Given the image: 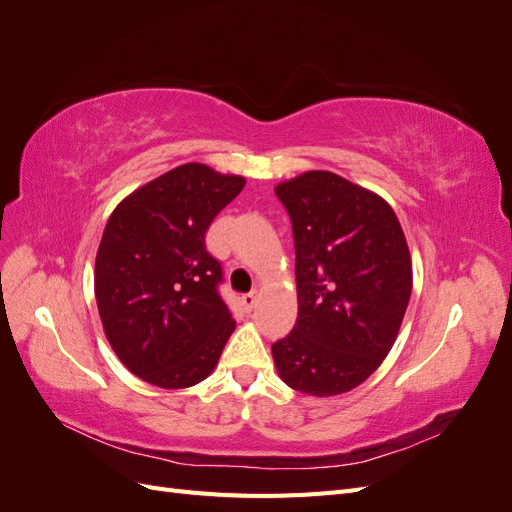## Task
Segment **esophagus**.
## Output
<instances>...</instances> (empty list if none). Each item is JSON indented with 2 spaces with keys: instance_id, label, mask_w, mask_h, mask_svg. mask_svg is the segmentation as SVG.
<instances>
[{
  "instance_id": "1",
  "label": "esophagus",
  "mask_w": 512,
  "mask_h": 512,
  "mask_svg": "<svg viewBox=\"0 0 512 512\" xmlns=\"http://www.w3.org/2000/svg\"><path fill=\"white\" fill-rule=\"evenodd\" d=\"M241 305H243L245 312H250V309L256 305V292L241 294Z\"/></svg>"
}]
</instances>
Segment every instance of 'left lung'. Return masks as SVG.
<instances>
[{
	"mask_svg": "<svg viewBox=\"0 0 512 512\" xmlns=\"http://www.w3.org/2000/svg\"><path fill=\"white\" fill-rule=\"evenodd\" d=\"M292 222L299 318L271 346L290 389L331 397L391 352L412 294L404 230L384 198L329 170L275 188Z\"/></svg>",
	"mask_w": 512,
	"mask_h": 512,
	"instance_id": "left-lung-1",
	"label": "left lung"
}]
</instances>
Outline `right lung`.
<instances>
[{"label": "right lung", "instance_id": "add662e5", "mask_svg": "<svg viewBox=\"0 0 512 512\" xmlns=\"http://www.w3.org/2000/svg\"><path fill=\"white\" fill-rule=\"evenodd\" d=\"M245 179L190 162L123 198L96 256V301L108 344L160 389L205 380L235 331L207 228Z\"/></svg>", "mask_w": 512, "mask_h": 512}]
</instances>
